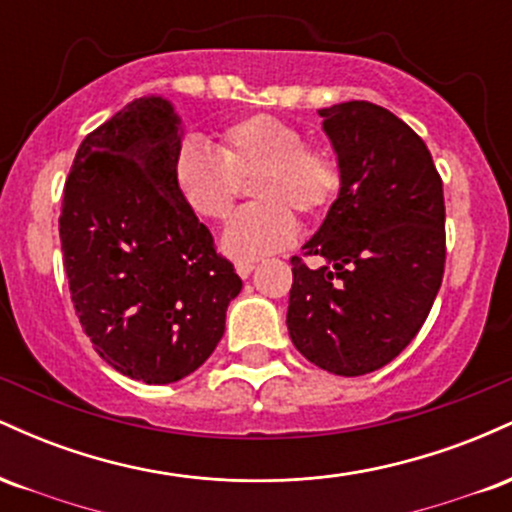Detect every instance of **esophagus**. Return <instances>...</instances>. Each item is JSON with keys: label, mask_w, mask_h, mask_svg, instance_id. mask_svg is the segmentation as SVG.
Instances as JSON below:
<instances>
[{"label": "esophagus", "mask_w": 512, "mask_h": 512, "mask_svg": "<svg viewBox=\"0 0 512 512\" xmlns=\"http://www.w3.org/2000/svg\"><path fill=\"white\" fill-rule=\"evenodd\" d=\"M252 269H255V264H252V262H238L236 264V272H238L240 279H248V276L252 274Z\"/></svg>", "instance_id": "34e87169"}]
</instances>
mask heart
Instances as JSON below:
<instances>
[{"label": "heart", "instance_id": "obj_1", "mask_svg": "<svg viewBox=\"0 0 512 512\" xmlns=\"http://www.w3.org/2000/svg\"><path fill=\"white\" fill-rule=\"evenodd\" d=\"M250 197L221 233V250L238 262H255L284 250L296 238V219L320 216L342 185L339 163L322 146L274 115H252L221 132L219 151L187 139L175 156L173 178L182 202L209 221L226 219L248 178Z\"/></svg>", "mask_w": 512, "mask_h": 512}]
</instances>
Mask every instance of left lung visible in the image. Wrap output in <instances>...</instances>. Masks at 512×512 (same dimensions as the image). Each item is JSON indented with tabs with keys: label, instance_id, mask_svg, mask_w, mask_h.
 <instances>
[{
	"label": "left lung",
	"instance_id": "8db88e82",
	"mask_svg": "<svg viewBox=\"0 0 512 512\" xmlns=\"http://www.w3.org/2000/svg\"><path fill=\"white\" fill-rule=\"evenodd\" d=\"M342 185L305 255L291 257V342L327 373L383 368L426 322L445 269L443 180L424 139L390 110L349 101L317 110Z\"/></svg>",
	"mask_w": 512,
	"mask_h": 512
}]
</instances>
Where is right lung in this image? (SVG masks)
<instances>
[{"mask_svg":"<svg viewBox=\"0 0 512 512\" xmlns=\"http://www.w3.org/2000/svg\"><path fill=\"white\" fill-rule=\"evenodd\" d=\"M173 103L144 96L93 129L64 182L60 240L81 327L108 366L146 385L195 373L243 289L182 202Z\"/></svg>","mask_w":512,"mask_h":512,"instance_id":"1","label":"right lung"}]
</instances>
